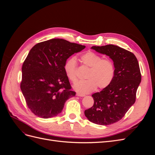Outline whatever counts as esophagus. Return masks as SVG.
<instances>
[{
  "label": "esophagus",
  "mask_w": 155,
  "mask_h": 155,
  "mask_svg": "<svg viewBox=\"0 0 155 155\" xmlns=\"http://www.w3.org/2000/svg\"><path fill=\"white\" fill-rule=\"evenodd\" d=\"M76 95L78 96H79V97H84V96H85V94H81V93H77Z\"/></svg>",
  "instance_id": "esophagus-1"
}]
</instances>
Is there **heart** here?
<instances>
[{"label": "heart", "mask_w": 155, "mask_h": 155, "mask_svg": "<svg viewBox=\"0 0 155 155\" xmlns=\"http://www.w3.org/2000/svg\"><path fill=\"white\" fill-rule=\"evenodd\" d=\"M82 63L89 70L88 71L87 80L79 81L75 84V90L81 94H87L95 91L97 87L104 89L109 86L113 80L115 74L114 65L109 59H103L100 55L88 51L81 55ZM77 61L76 58H69L64 65V72L68 79L73 83L77 80L76 76Z\"/></svg>", "instance_id": "1"}]
</instances>
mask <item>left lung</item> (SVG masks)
<instances>
[{"mask_svg": "<svg viewBox=\"0 0 155 155\" xmlns=\"http://www.w3.org/2000/svg\"><path fill=\"white\" fill-rule=\"evenodd\" d=\"M91 49L109 56L114 63L115 74L109 86L92 95L94 103L85 110V115L94 124L110 125L122 118L134 104L141 82L139 64L133 53L118 46H94Z\"/></svg>", "mask_w": 155, "mask_h": 155, "instance_id": "left-lung-1", "label": "left lung"}]
</instances>
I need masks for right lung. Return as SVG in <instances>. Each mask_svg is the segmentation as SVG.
<instances>
[{"instance_id":"obj_1","label":"right lung","mask_w":155,"mask_h":155,"mask_svg":"<svg viewBox=\"0 0 155 155\" xmlns=\"http://www.w3.org/2000/svg\"><path fill=\"white\" fill-rule=\"evenodd\" d=\"M85 46L63 39L37 43L29 51L22 67L21 89L35 115L50 118L61 112L65 102L75 96L64 65L72 54Z\"/></svg>"}]
</instances>
